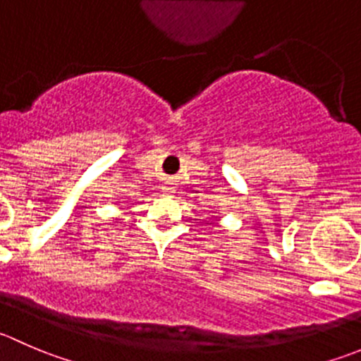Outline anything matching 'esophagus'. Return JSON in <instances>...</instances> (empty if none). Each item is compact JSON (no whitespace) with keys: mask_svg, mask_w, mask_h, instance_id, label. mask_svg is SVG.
Listing matches in <instances>:
<instances>
[{"mask_svg":"<svg viewBox=\"0 0 361 361\" xmlns=\"http://www.w3.org/2000/svg\"><path fill=\"white\" fill-rule=\"evenodd\" d=\"M162 192H164V194L171 195V194H174V188H173V187H169V185H164V187H162Z\"/></svg>","mask_w":361,"mask_h":361,"instance_id":"1","label":"esophagus"}]
</instances>
